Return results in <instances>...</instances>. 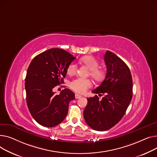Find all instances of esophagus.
<instances>
[{
	"label": "esophagus",
	"mask_w": 157,
	"mask_h": 157,
	"mask_svg": "<svg viewBox=\"0 0 157 157\" xmlns=\"http://www.w3.org/2000/svg\"><path fill=\"white\" fill-rule=\"evenodd\" d=\"M75 98L76 99H80V98H81L82 96H81V95H79V94H75Z\"/></svg>",
	"instance_id": "obj_1"
}]
</instances>
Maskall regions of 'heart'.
Listing matches in <instances>:
<instances>
[{
    "label": "heart",
    "mask_w": 157,
    "mask_h": 157,
    "mask_svg": "<svg viewBox=\"0 0 157 157\" xmlns=\"http://www.w3.org/2000/svg\"><path fill=\"white\" fill-rule=\"evenodd\" d=\"M81 63L86 65L89 71V75L94 80L100 81L105 77V71L99 68V61L93 56H86L80 59ZM77 71V65L75 63H71L68 67L67 73L70 75L75 74ZM70 87L78 93H84L87 89L91 86V82L88 79L77 78L70 83Z\"/></svg>",
    "instance_id": "obj_1"
}]
</instances>
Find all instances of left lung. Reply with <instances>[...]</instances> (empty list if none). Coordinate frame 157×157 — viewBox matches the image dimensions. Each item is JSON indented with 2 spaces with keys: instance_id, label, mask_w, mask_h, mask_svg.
<instances>
[{
  "instance_id": "obj_1",
  "label": "left lung",
  "mask_w": 157,
  "mask_h": 157,
  "mask_svg": "<svg viewBox=\"0 0 157 157\" xmlns=\"http://www.w3.org/2000/svg\"><path fill=\"white\" fill-rule=\"evenodd\" d=\"M106 75L94 94H105L101 101L96 95L87 98L84 111L87 124L98 131H107L124 117L132 97V78L128 66L111 51L105 56Z\"/></svg>"
}]
</instances>
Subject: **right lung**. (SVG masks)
Segmentation results:
<instances>
[{"instance_id":"add662e5","label":"right lung","mask_w":157,"mask_h":157,"mask_svg":"<svg viewBox=\"0 0 157 157\" xmlns=\"http://www.w3.org/2000/svg\"><path fill=\"white\" fill-rule=\"evenodd\" d=\"M75 58L64 49L53 48L36 56L25 78L26 103L32 117L46 127L58 125L65 118L75 94L64 89L58 95L52 91L63 84L68 67Z\"/></svg>"}]
</instances>
